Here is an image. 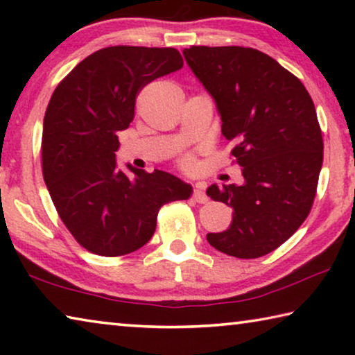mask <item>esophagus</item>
<instances>
[{"mask_svg":"<svg viewBox=\"0 0 355 355\" xmlns=\"http://www.w3.org/2000/svg\"><path fill=\"white\" fill-rule=\"evenodd\" d=\"M192 197H194V200H196L197 203H207V202H208V197H207L205 192H203L202 186H200L199 183L196 184V188H194V194H192Z\"/></svg>","mask_w":355,"mask_h":355,"instance_id":"1","label":"esophagus"}]
</instances>
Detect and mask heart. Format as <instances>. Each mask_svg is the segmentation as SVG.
<instances>
[{
	"instance_id": "heart-1",
	"label": "heart",
	"mask_w": 355,
	"mask_h": 355,
	"mask_svg": "<svg viewBox=\"0 0 355 355\" xmlns=\"http://www.w3.org/2000/svg\"><path fill=\"white\" fill-rule=\"evenodd\" d=\"M191 164H192V161L189 158H186L184 159V166H191Z\"/></svg>"
}]
</instances>
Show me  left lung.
<instances>
[{"instance_id":"obj_1","label":"left lung","mask_w":355,"mask_h":355,"mask_svg":"<svg viewBox=\"0 0 355 355\" xmlns=\"http://www.w3.org/2000/svg\"><path fill=\"white\" fill-rule=\"evenodd\" d=\"M183 56L213 97L244 177L241 186L207 189L233 208L230 227L208 233V243L236 258L266 255L313 205L324 148L313 100L296 76L254 48L191 46Z\"/></svg>"}]
</instances>
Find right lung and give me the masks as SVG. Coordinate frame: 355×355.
I'll return each instance as SVG.
<instances>
[{"instance_id":"add662e5","label":"right lung","mask_w":355,"mask_h":355,"mask_svg":"<svg viewBox=\"0 0 355 355\" xmlns=\"http://www.w3.org/2000/svg\"><path fill=\"white\" fill-rule=\"evenodd\" d=\"M183 67L175 48L107 46L58 84L45 111L42 172L64 225L84 249L127 255L150 241L159 208L192 186L172 173L117 167L119 131L135 119L144 86Z\"/></svg>"}]
</instances>
